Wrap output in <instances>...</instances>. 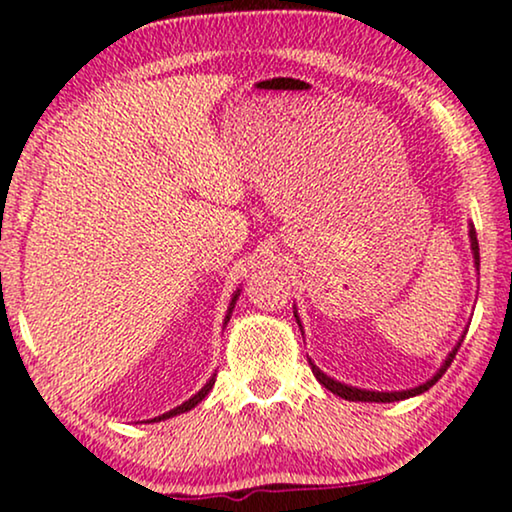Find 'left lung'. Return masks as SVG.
I'll return each mask as SVG.
<instances>
[{
  "instance_id": "1",
  "label": "left lung",
  "mask_w": 512,
  "mask_h": 512,
  "mask_svg": "<svg viewBox=\"0 0 512 512\" xmlns=\"http://www.w3.org/2000/svg\"><path fill=\"white\" fill-rule=\"evenodd\" d=\"M470 242H472V254H475V266L479 268V244H477V235H475V227H470ZM296 315V313H294ZM460 342H463V339H460ZM460 342L456 344V349H453L451 353H449V358H446L444 361V365H441L439 368V372L437 375L432 377V380H427L425 384H420V387H415V389H406V391H365V389H356V387H349V384H342V382H337V380H332V377H327L325 372H320L318 368H315V365L311 363V370H313V375H315V380H318L320 384H323L325 389H330L332 394H337V396H342V399H346V401H375V403H391V401H403V399H410V396H418V394H422V391H427L432 387V384H437L439 380H441V375H444L446 372V368H449V365L453 363V358H456V353H458V349H460Z\"/></svg>"
}]
</instances>
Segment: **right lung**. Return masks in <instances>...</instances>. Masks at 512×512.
<instances>
[{"mask_svg": "<svg viewBox=\"0 0 512 512\" xmlns=\"http://www.w3.org/2000/svg\"><path fill=\"white\" fill-rule=\"evenodd\" d=\"M235 301H237V294H235V296H232V304H230V311H232V308H235ZM227 320H230V315H227ZM213 382H216V377H211V380H208V382L204 384V389H201V391H199V394H194V396H192V399H189V401H185V403H182V406H178V408H173V410H168V413H163V415H161V418H154V420H166V418H173V415H180V413H185V410H192L194 406H197V403H199L201 399H204V396L208 394V391H211V389H213Z\"/></svg>", "mask_w": 512, "mask_h": 512, "instance_id": "add662e5", "label": "right lung"}]
</instances>
